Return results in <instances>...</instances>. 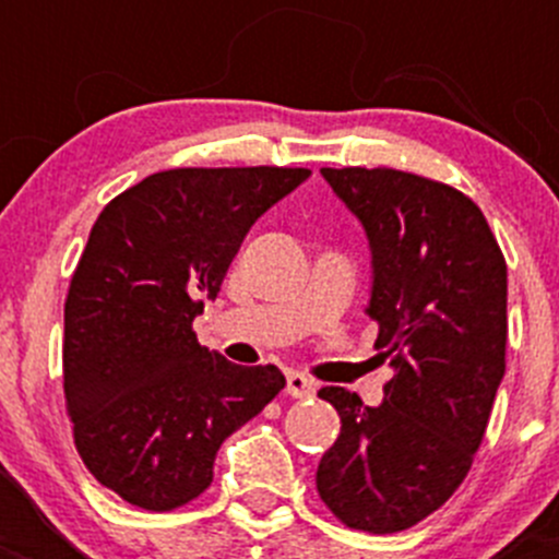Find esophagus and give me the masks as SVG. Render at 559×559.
<instances>
[{
    "label": "esophagus",
    "mask_w": 559,
    "mask_h": 559,
    "mask_svg": "<svg viewBox=\"0 0 559 559\" xmlns=\"http://www.w3.org/2000/svg\"><path fill=\"white\" fill-rule=\"evenodd\" d=\"M316 392V384L311 379H306L302 373H286V394L289 397H311Z\"/></svg>",
    "instance_id": "esophagus-1"
}]
</instances>
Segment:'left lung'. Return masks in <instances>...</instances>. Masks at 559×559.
<instances>
[{
    "instance_id": "left-lung-1",
    "label": "left lung",
    "mask_w": 559,
    "mask_h": 559,
    "mask_svg": "<svg viewBox=\"0 0 559 559\" xmlns=\"http://www.w3.org/2000/svg\"><path fill=\"white\" fill-rule=\"evenodd\" d=\"M373 251L376 352L394 376L379 408L319 389L341 436L316 489L346 527L386 535L441 509L465 481L506 373V257L454 186L392 167H321Z\"/></svg>"
}]
</instances>
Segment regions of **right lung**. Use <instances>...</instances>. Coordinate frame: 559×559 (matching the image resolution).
<instances>
[{
    "label": "right lung",
    "instance_id": "add662e5",
    "mask_svg": "<svg viewBox=\"0 0 559 559\" xmlns=\"http://www.w3.org/2000/svg\"><path fill=\"white\" fill-rule=\"evenodd\" d=\"M306 167H178L112 197L64 302V403L83 465L145 511H173L213 481L218 447L286 384L200 346L251 224Z\"/></svg>",
    "mask_w": 559,
    "mask_h": 559
}]
</instances>
